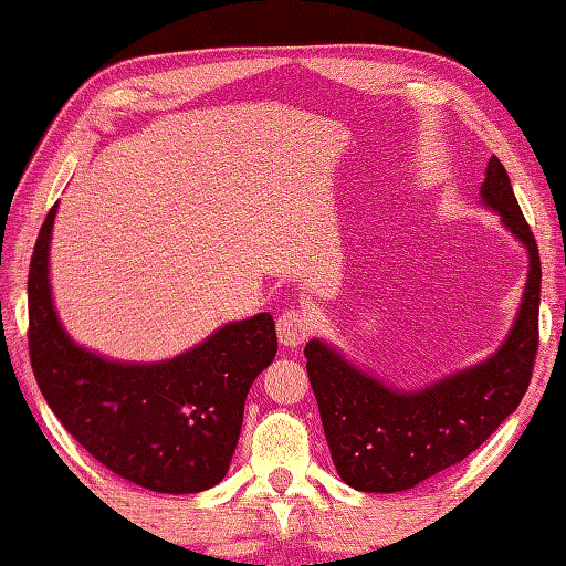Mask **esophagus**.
<instances>
[{"instance_id": "obj_1", "label": "esophagus", "mask_w": 566, "mask_h": 566, "mask_svg": "<svg viewBox=\"0 0 566 566\" xmlns=\"http://www.w3.org/2000/svg\"><path fill=\"white\" fill-rule=\"evenodd\" d=\"M311 333V321L298 308H290L276 318V335H280V343L286 347H296L302 345Z\"/></svg>"}]
</instances>
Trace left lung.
<instances>
[{
  "label": "left lung",
  "instance_id": "8db88e82",
  "mask_svg": "<svg viewBox=\"0 0 566 566\" xmlns=\"http://www.w3.org/2000/svg\"><path fill=\"white\" fill-rule=\"evenodd\" d=\"M482 201L527 250V282L518 316L499 350L484 363L426 389L399 391L333 350L304 347L333 464L347 486L367 494L413 489L472 454L525 396L537 353L539 252L501 160L491 158Z\"/></svg>",
  "mask_w": 566,
  "mask_h": 566
}]
</instances>
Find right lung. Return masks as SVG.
Listing matches in <instances>:
<instances>
[{"mask_svg": "<svg viewBox=\"0 0 566 566\" xmlns=\"http://www.w3.org/2000/svg\"><path fill=\"white\" fill-rule=\"evenodd\" d=\"M48 211L29 268V355L60 423L114 474L160 494L221 482L243 426L245 396L276 355L270 314L228 323L165 363H116L70 338L55 314Z\"/></svg>", "mask_w": 566, "mask_h": 566, "instance_id": "obj_1", "label": "right lung"}]
</instances>
